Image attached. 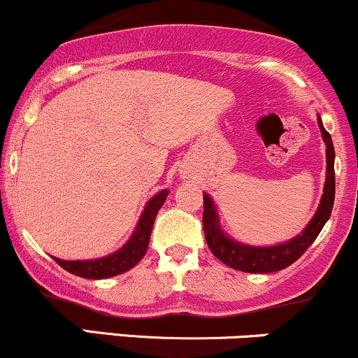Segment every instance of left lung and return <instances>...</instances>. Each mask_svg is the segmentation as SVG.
<instances>
[{"label":"left lung","instance_id":"8db88e82","mask_svg":"<svg viewBox=\"0 0 358 358\" xmlns=\"http://www.w3.org/2000/svg\"><path fill=\"white\" fill-rule=\"evenodd\" d=\"M318 127L327 145V178L323 185V195L315 215L308 222L298 236L286 242L274 245H249L227 236L220 225L219 212L208 193H203V232L208 248L219 261L229 268L244 271V273H274L281 271L298 261L305 250L322 232L323 225L330 219L335 202V148L330 133L323 127L322 117L318 116Z\"/></svg>","mask_w":358,"mask_h":358}]
</instances>
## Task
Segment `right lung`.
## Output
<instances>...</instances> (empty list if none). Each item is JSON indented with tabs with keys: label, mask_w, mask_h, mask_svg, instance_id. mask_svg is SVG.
Returning <instances> with one entry per match:
<instances>
[{
	"label": "right lung",
	"mask_w": 358,
	"mask_h": 358,
	"mask_svg": "<svg viewBox=\"0 0 358 358\" xmlns=\"http://www.w3.org/2000/svg\"><path fill=\"white\" fill-rule=\"evenodd\" d=\"M168 193H170V190L165 188V190L158 192L156 195H153L148 200V203L145 205V210H143L141 217H139L133 236H131L126 244L122 245L121 249H117L116 252L108 254V256L104 257L85 259V261H64V259L59 257L53 259H55L57 264L62 266L65 271L85 279L113 278L133 269L146 254L156 213L162 208V205L165 203Z\"/></svg>",
	"instance_id": "obj_1"
}]
</instances>
